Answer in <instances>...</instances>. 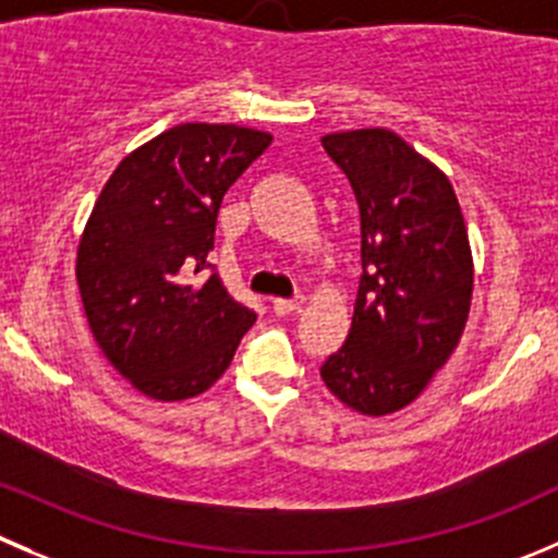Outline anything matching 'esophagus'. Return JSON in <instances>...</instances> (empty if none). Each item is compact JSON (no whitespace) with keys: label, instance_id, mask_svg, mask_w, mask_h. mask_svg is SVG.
Segmentation results:
<instances>
[{"label":"esophagus","instance_id":"1","mask_svg":"<svg viewBox=\"0 0 558 558\" xmlns=\"http://www.w3.org/2000/svg\"><path fill=\"white\" fill-rule=\"evenodd\" d=\"M302 305H305V296H294V300H272V311L278 313V316H291V313L300 311Z\"/></svg>","mask_w":558,"mask_h":558}]
</instances>
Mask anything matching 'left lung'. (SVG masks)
<instances>
[{
    "label": "left lung",
    "instance_id": "left-lung-1",
    "mask_svg": "<svg viewBox=\"0 0 558 558\" xmlns=\"http://www.w3.org/2000/svg\"><path fill=\"white\" fill-rule=\"evenodd\" d=\"M322 144L349 177L362 234L349 338L322 378L349 409L384 416L423 392L461 340L474 286L466 223L445 171L392 130Z\"/></svg>",
    "mask_w": 558,
    "mask_h": 558
}]
</instances>
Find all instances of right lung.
I'll return each mask as SVG.
<instances>
[{"label":"right lung","mask_w":558,"mask_h":558,"mask_svg":"<svg viewBox=\"0 0 558 558\" xmlns=\"http://www.w3.org/2000/svg\"><path fill=\"white\" fill-rule=\"evenodd\" d=\"M269 144L240 124H177L130 153L95 202L75 258L81 302L106 360L147 398L202 395L256 322L209 251L226 191Z\"/></svg>","instance_id":"obj_1"}]
</instances>
